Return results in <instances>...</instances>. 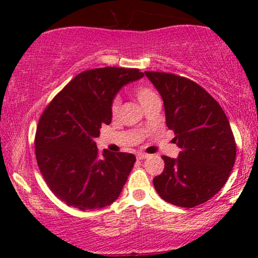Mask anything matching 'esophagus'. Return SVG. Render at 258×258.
<instances>
[{"mask_svg": "<svg viewBox=\"0 0 258 258\" xmlns=\"http://www.w3.org/2000/svg\"><path fill=\"white\" fill-rule=\"evenodd\" d=\"M148 154H144V153H139V154H137V159L138 160H143V159H147L148 158Z\"/></svg>", "mask_w": 258, "mask_h": 258, "instance_id": "1", "label": "esophagus"}]
</instances>
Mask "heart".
Wrapping results in <instances>:
<instances>
[{"mask_svg": "<svg viewBox=\"0 0 258 258\" xmlns=\"http://www.w3.org/2000/svg\"><path fill=\"white\" fill-rule=\"evenodd\" d=\"M133 94H135V97L137 98L139 104L143 106V108L149 104V103H152L153 100L159 99L155 92H154L152 88H150L149 86H147V85L137 86V87L133 90ZM119 109H120V98H119V97H116V98L112 99L111 106H110L112 116H115V115L119 112Z\"/></svg>", "mask_w": 258, "mask_h": 258, "instance_id": "obj_1", "label": "heart"}]
</instances>
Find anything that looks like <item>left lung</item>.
Wrapping results in <instances>:
<instances>
[{"label": "left lung", "mask_w": 258, "mask_h": 258, "mask_svg": "<svg viewBox=\"0 0 258 258\" xmlns=\"http://www.w3.org/2000/svg\"><path fill=\"white\" fill-rule=\"evenodd\" d=\"M164 100L166 125L180 148L178 158L162 156L165 168L153 179L160 197L180 207L206 203L221 190L235 162L236 146L221 105L191 80L146 72Z\"/></svg>", "instance_id": "1"}]
</instances>
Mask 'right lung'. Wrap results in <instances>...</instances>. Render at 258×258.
I'll return each mask as SVG.
<instances>
[{"label": "right lung", "instance_id": "right-lung-1", "mask_svg": "<svg viewBox=\"0 0 258 258\" xmlns=\"http://www.w3.org/2000/svg\"><path fill=\"white\" fill-rule=\"evenodd\" d=\"M144 76L106 67L79 74L53 98L38 121L35 154L53 194L86 211L114 203L136 162L128 153L100 154L94 139L111 122V102L122 86Z\"/></svg>", "mask_w": 258, "mask_h": 258}]
</instances>
